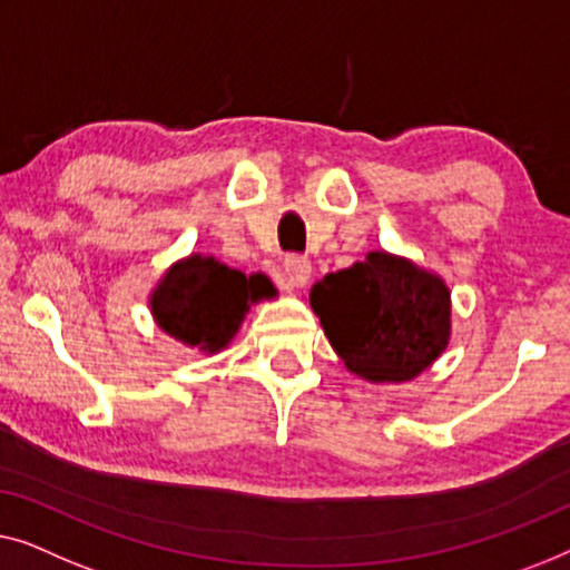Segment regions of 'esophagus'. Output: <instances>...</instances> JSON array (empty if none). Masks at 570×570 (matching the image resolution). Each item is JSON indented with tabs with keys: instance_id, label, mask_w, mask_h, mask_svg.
Returning <instances> with one entry per match:
<instances>
[{
	"instance_id": "34e87169",
	"label": "esophagus",
	"mask_w": 570,
	"mask_h": 570,
	"mask_svg": "<svg viewBox=\"0 0 570 570\" xmlns=\"http://www.w3.org/2000/svg\"><path fill=\"white\" fill-rule=\"evenodd\" d=\"M312 276V263L304 255H286L284 258V278L288 286H304Z\"/></svg>"
}]
</instances>
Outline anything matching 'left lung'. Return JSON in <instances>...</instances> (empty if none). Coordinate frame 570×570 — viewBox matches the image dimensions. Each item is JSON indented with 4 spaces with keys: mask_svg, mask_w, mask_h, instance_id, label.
I'll list each match as a JSON object with an SVG mask.
<instances>
[{
    "mask_svg": "<svg viewBox=\"0 0 570 570\" xmlns=\"http://www.w3.org/2000/svg\"><path fill=\"white\" fill-rule=\"evenodd\" d=\"M309 302L335 354L368 382L413 380L446 348L449 288L395 255L327 274Z\"/></svg>",
    "mask_w": 570,
    "mask_h": 570,
    "instance_id": "1",
    "label": "left lung"
}]
</instances>
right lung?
I'll list each match as a JSON object with an SVG mask.
<instances>
[{
  "label": "right lung",
  "mask_w": 570,
  "mask_h": 570,
  "mask_svg": "<svg viewBox=\"0 0 570 570\" xmlns=\"http://www.w3.org/2000/svg\"><path fill=\"white\" fill-rule=\"evenodd\" d=\"M268 292L263 276H245L214 258L190 255L167 271L151 294V312L173 338L214 354L237 333L250 302Z\"/></svg>",
  "instance_id": "right-lung-1"
}]
</instances>
